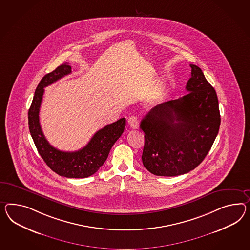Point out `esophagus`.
Returning a JSON list of instances; mask_svg holds the SVG:
<instances>
[{
    "mask_svg": "<svg viewBox=\"0 0 250 250\" xmlns=\"http://www.w3.org/2000/svg\"><path fill=\"white\" fill-rule=\"evenodd\" d=\"M128 126L129 128H132V129H136L138 128L139 126V122H138V118L136 116H131L129 117L128 120Z\"/></svg>",
    "mask_w": 250,
    "mask_h": 250,
    "instance_id": "1",
    "label": "esophagus"
}]
</instances>
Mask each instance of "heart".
<instances>
[{
    "mask_svg": "<svg viewBox=\"0 0 250 250\" xmlns=\"http://www.w3.org/2000/svg\"><path fill=\"white\" fill-rule=\"evenodd\" d=\"M164 89V84L163 83H159L157 84L155 87H154L153 91H152V94L153 95H157V94H160L162 92V90Z\"/></svg>",
    "mask_w": 250,
    "mask_h": 250,
    "instance_id": "obj_1",
    "label": "heart"
}]
</instances>
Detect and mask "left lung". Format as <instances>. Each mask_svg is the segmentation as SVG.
<instances>
[{"label": "left lung", "instance_id": "1", "mask_svg": "<svg viewBox=\"0 0 250 250\" xmlns=\"http://www.w3.org/2000/svg\"><path fill=\"white\" fill-rule=\"evenodd\" d=\"M188 93L161 103L141 122L145 144L143 165L156 176L174 177L199 166L218 133L220 114L216 90L201 69L190 64Z\"/></svg>", "mask_w": 250, "mask_h": 250}]
</instances>
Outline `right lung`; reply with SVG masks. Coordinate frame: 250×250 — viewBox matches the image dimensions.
Here are the masks:
<instances>
[{
	"label": "right lung",
	"mask_w": 250,
	"mask_h": 250,
	"mask_svg": "<svg viewBox=\"0 0 250 250\" xmlns=\"http://www.w3.org/2000/svg\"><path fill=\"white\" fill-rule=\"evenodd\" d=\"M70 73L71 66L63 63L41 80L28 112L29 129L39 154L51 170L66 178L83 179L93 175L103 166L109 156L110 148L124 131L126 119L122 118L98 130L89 143L77 151H62L52 147L46 140L40 125V107L45 87Z\"/></svg>",
	"instance_id": "right-lung-1"
}]
</instances>
